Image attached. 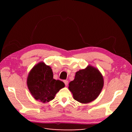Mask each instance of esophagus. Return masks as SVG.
Wrapping results in <instances>:
<instances>
[{"label":"esophagus","instance_id":"esophagus-1","mask_svg":"<svg viewBox=\"0 0 132 132\" xmlns=\"http://www.w3.org/2000/svg\"><path fill=\"white\" fill-rule=\"evenodd\" d=\"M63 82H64V84H65V86H68V83H69V82H68V80H64Z\"/></svg>","mask_w":132,"mask_h":132}]
</instances>
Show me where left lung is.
<instances>
[{
	"instance_id": "obj_1",
	"label": "left lung",
	"mask_w": 132,
	"mask_h": 132,
	"mask_svg": "<svg viewBox=\"0 0 132 132\" xmlns=\"http://www.w3.org/2000/svg\"><path fill=\"white\" fill-rule=\"evenodd\" d=\"M103 76L95 67L88 65L77 71L73 81L69 84V90L73 98L82 104L90 103L97 98L104 87Z\"/></svg>"
}]
</instances>
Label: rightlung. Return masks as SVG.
<instances>
[{
	"label": "right lung",
	"mask_w": 132,
	"mask_h": 132,
	"mask_svg": "<svg viewBox=\"0 0 132 132\" xmlns=\"http://www.w3.org/2000/svg\"><path fill=\"white\" fill-rule=\"evenodd\" d=\"M53 76L52 69L43 62L35 64L30 71L27 84L31 94L37 101L42 103L52 101L65 86L63 82L55 80Z\"/></svg>",
	"instance_id": "add662e5"
}]
</instances>
